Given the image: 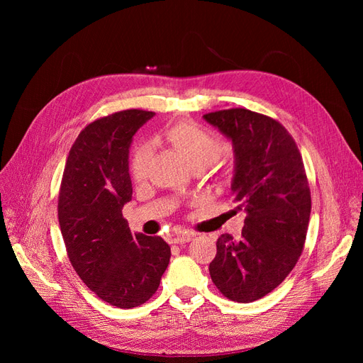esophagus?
Segmentation results:
<instances>
[{"label":"esophagus","mask_w":363,"mask_h":363,"mask_svg":"<svg viewBox=\"0 0 363 363\" xmlns=\"http://www.w3.org/2000/svg\"><path fill=\"white\" fill-rule=\"evenodd\" d=\"M169 239H171V242H174V244H186V242H189V240L194 239V233H191V232L172 233L169 236Z\"/></svg>","instance_id":"34e87169"}]
</instances>
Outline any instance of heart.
<instances>
[{"mask_svg":"<svg viewBox=\"0 0 363 363\" xmlns=\"http://www.w3.org/2000/svg\"><path fill=\"white\" fill-rule=\"evenodd\" d=\"M167 139L192 171H203L211 167L224 150L221 139L192 123H180L171 127L167 131ZM151 156L152 152L148 145L136 148L131 159V175L136 182L147 177Z\"/></svg>","mask_w":363,"mask_h":363,"instance_id":"1","label":"heart"}]
</instances>
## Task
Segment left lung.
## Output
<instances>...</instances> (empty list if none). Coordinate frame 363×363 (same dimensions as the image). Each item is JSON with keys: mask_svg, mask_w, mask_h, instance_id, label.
Segmentation results:
<instances>
[{"mask_svg": "<svg viewBox=\"0 0 363 363\" xmlns=\"http://www.w3.org/2000/svg\"><path fill=\"white\" fill-rule=\"evenodd\" d=\"M232 142V194L244 211L242 238L221 235L208 265L227 298L251 303L288 277L301 256L311 218V189L300 151L276 119L228 108L203 116Z\"/></svg>", "mask_w": 363, "mask_h": 363, "instance_id": "1", "label": "left lung"}]
</instances>
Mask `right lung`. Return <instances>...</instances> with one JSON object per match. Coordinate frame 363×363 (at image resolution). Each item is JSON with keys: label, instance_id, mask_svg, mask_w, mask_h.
<instances>
[{"label": "right lung", "instance_id": "1", "mask_svg": "<svg viewBox=\"0 0 363 363\" xmlns=\"http://www.w3.org/2000/svg\"><path fill=\"white\" fill-rule=\"evenodd\" d=\"M152 112L123 111L96 119L74 142L59 194V224L75 272L108 304L131 309L150 300L168 268L160 236L131 233L123 207L131 200L128 152Z\"/></svg>", "mask_w": 363, "mask_h": 363}]
</instances>
